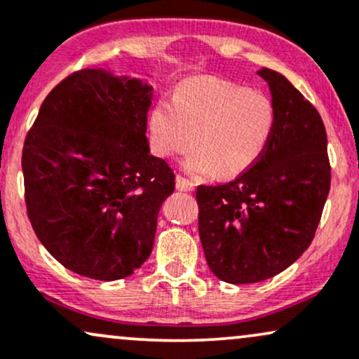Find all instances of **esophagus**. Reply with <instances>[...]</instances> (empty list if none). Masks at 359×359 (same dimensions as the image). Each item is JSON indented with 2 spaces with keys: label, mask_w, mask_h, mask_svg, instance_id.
Listing matches in <instances>:
<instances>
[{
  "label": "esophagus",
  "mask_w": 359,
  "mask_h": 359,
  "mask_svg": "<svg viewBox=\"0 0 359 359\" xmlns=\"http://www.w3.org/2000/svg\"><path fill=\"white\" fill-rule=\"evenodd\" d=\"M175 185H177V189H179V191H182V192H191V191H194V189H196V182H194V180L185 179L184 175H177L175 177Z\"/></svg>",
  "instance_id": "1"
}]
</instances>
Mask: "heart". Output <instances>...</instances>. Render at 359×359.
<instances>
[{
  "label": "heart",
  "instance_id": "b5f03b06",
  "mask_svg": "<svg viewBox=\"0 0 359 359\" xmlns=\"http://www.w3.org/2000/svg\"><path fill=\"white\" fill-rule=\"evenodd\" d=\"M274 122L273 100L264 92L219 76H202L180 85L174 102H155L149 118L150 144L161 157H175L196 140L185 168L231 177L261 157Z\"/></svg>",
  "mask_w": 359,
  "mask_h": 359
}]
</instances>
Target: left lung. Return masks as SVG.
Listing matches in <instances>:
<instances>
[{
	"instance_id": "obj_1",
	"label": "left lung",
	"mask_w": 359,
	"mask_h": 359,
	"mask_svg": "<svg viewBox=\"0 0 359 359\" xmlns=\"http://www.w3.org/2000/svg\"><path fill=\"white\" fill-rule=\"evenodd\" d=\"M276 110L261 157L232 182L198 185V236L210 271L231 284L283 273L309 244L330 194L321 115L280 73L261 68Z\"/></svg>"
}]
</instances>
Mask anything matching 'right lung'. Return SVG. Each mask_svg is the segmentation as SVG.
<instances>
[{
  "mask_svg": "<svg viewBox=\"0 0 359 359\" xmlns=\"http://www.w3.org/2000/svg\"><path fill=\"white\" fill-rule=\"evenodd\" d=\"M152 86L86 68L60 81L25 138V202L60 264L98 280L133 274L154 248L175 175L150 155Z\"/></svg>",
  "mask_w": 359,
  "mask_h": 359,
  "instance_id": "1",
  "label": "right lung"
}]
</instances>
